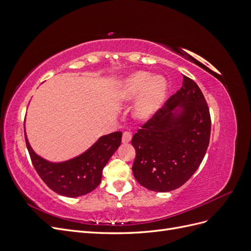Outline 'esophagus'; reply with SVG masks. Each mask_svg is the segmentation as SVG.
I'll list each match as a JSON object with an SVG mask.
<instances>
[{"instance_id": "obj_1", "label": "esophagus", "mask_w": 251, "mask_h": 251, "mask_svg": "<svg viewBox=\"0 0 251 251\" xmlns=\"http://www.w3.org/2000/svg\"><path fill=\"white\" fill-rule=\"evenodd\" d=\"M132 140V134L130 132H125L123 135V143H128Z\"/></svg>"}]
</instances>
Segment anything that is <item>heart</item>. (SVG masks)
<instances>
[{
    "mask_svg": "<svg viewBox=\"0 0 251 251\" xmlns=\"http://www.w3.org/2000/svg\"><path fill=\"white\" fill-rule=\"evenodd\" d=\"M168 81L163 76H153L149 72H136L119 82L116 89V100L123 103L134 101V116L148 121L162 108L168 96Z\"/></svg>",
    "mask_w": 251,
    "mask_h": 251,
    "instance_id": "heart-1",
    "label": "heart"
}]
</instances>
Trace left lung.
Listing matches in <instances>:
<instances>
[{
	"label": "left lung",
	"mask_w": 251,
	"mask_h": 251,
	"mask_svg": "<svg viewBox=\"0 0 251 251\" xmlns=\"http://www.w3.org/2000/svg\"><path fill=\"white\" fill-rule=\"evenodd\" d=\"M210 125L203 93L193 79L183 75L181 89L133 136L135 179L159 193L183 185L206 153Z\"/></svg>",
	"instance_id": "1"
}]
</instances>
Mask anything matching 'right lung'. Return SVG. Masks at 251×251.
Here are the masks:
<instances>
[{
	"label": "right lung",
	"instance_id": "obj_1",
	"mask_svg": "<svg viewBox=\"0 0 251 251\" xmlns=\"http://www.w3.org/2000/svg\"><path fill=\"white\" fill-rule=\"evenodd\" d=\"M121 137V132L101 136L82 154L66 161L51 162L32 150L25 130L26 146L39 176L53 192L70 198L89 194L100 185L102 170L119 148Z\"/></svg>",
	"mask_w": 251,
	"mask_h": 251
}]
</instances>
